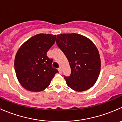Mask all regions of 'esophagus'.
<instances>
[{
  "instance_id": "1",
  "label": "esophagus",
  "mask_w": 122,
  "mask_h": 122,
  "mask_svg": "<svg viewBox=\"0 0 122 122\" xmlns=\"http://www.w3.org/2000/svg\"><path fill=\"white\" fill-rule=\"evenodd\" d=\"M58 70L59 73H60V74L62 73V68H61V67H59Z\"/></svg>"
}]
</instances>
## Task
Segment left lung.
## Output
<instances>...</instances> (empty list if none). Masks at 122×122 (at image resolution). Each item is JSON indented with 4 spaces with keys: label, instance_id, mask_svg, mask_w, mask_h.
Segmentation results:
<instances>
[{
    "label": "left lung",
    "instance_id": "1",
    "mask_svg": "<svg viewBox=\"0 0 122 122\" xmlns=\"http://www.w3.org/2000/svg\"><path fill=\"white\" fill-rule=\"evenodd\" d=\"M56 43L67 57L71 74L64 76L67 86L83 92L96 82L100 71V58L96 46L83 35L64 34L56 36Z\"/></svg>",
    "mask_w": 122,
    "mask_h": 122
}]
</instances>
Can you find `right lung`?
<instances>
[{"label": "right lung", "mask_w": 122, "mask_h": 122, "mask_svg": "<svg viewBox=\"0 0 122 122\" xmlns=\"http://www.w3.org/2000/svg\"><path fill=\"white\" fill-rule=\"evenodd\" d=\"M56 35L39 34L24 43L17 52L15 69L18 81L31 92H41L48 87L58 72L52 67L53 60L46 55L55 42Z\"/></svg>", "instance_id": "add662e5"}]
</instances>
